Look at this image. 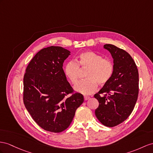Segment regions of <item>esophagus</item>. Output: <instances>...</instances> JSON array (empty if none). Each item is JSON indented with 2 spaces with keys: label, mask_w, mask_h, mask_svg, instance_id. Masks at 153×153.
<instances>
[{
  "label": "esophagus",
  "mask_w": 153,
  "mask_h": 153,
  "mask_svg": "<svg viewBox=\"0 0 153 153\" xmlns=\"http://www.w3.org/2000/svg\"><path fill=\"white\" fill-rule=\"evenodd\" d=\"M90 99V97L89 96H84V100H89Z\"/></svg>",
  "instance_id": "obj_1"
}]
</instances>
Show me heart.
Returning <instances> with one entry per match:
<instances>
[{
  "instance_id": "heart-1",
  "label": "heart",
  "mask_w": 153,
  "mask_h": 153,
  "mask_svg": "<svg viewBox=\"0 0 153 153\" xmlns=\"http://www.w3.org/2000/svg\"><path fill=\"white\" fill-rule=\"evenodd\" d=\"M88 68L86 78L87 79L78 82L74 87L76 91L83 95L94 92L98 87V83L103 85L111 79L114 65L111 59L103 58L101 55L92 51L82 52L78 56L77 62L70 61L65 66V74L72 84H76L79 79L80 67Z\"/></svg>"
}]
</instances>
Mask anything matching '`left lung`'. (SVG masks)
<instances>
[{"label":"left lung","instance_id":"8db88e82","mask_svg":"<svg viewBox=\"0 0 153 153\" xmlns=\"http://www.w3.org/2000/svg\"><path fill=\"white\" fill-rule=\"evenodd\" d=\"M114 62L111 79L94 95L99 101L96 116L105 126L112 127L127 120L134 108L138 96L139 75L130 54L117 46L107 44Z\"/></svg>","mask_w":153,"mask_h":153}]
</instances>
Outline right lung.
Wrapping results in <instances>:
<instances>
[{"label": "right lung", "instance_id": "1", "mask_svg": "<svg viewBox=\"0 0 153 153\" xmlns=\"http://www.w3.org/2000/svg\"><path fill=\"white\" fill-rule=\"evenodd\" d=\"M70 55L61 46L47 47L36 54L26 69L24 104L33 120L47 131L67 128L84 101L81 94L74 93L62 69Z\"/></svg>", "mask_w": 153, "mask_h": 153}]
</instances>
